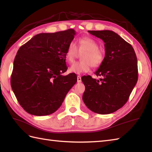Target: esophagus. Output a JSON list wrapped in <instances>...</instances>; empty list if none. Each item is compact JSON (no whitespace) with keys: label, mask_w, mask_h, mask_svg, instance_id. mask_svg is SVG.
<instances>
[{"label":"esophagus","mask_w":152,"mask_h":152,"mask_svg":"<svg viewBox=\"0 0 152 152\" xmlns=\"http://www.w3.org/2000/svg\"><path fill=\"white\" fill-rule=\"evenodd\" d=\"M77 82H78V83H80L82 82V78H81V76H77Z\"/></svg>","instance_id":"1"}]
</instances>
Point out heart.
<instances>
[{
	"mask_svg": "<svg viewBox=\"0 0 152 152\" xmlns=\"http://www.w3.org/2000/svg\"><path fill=\"white\" fill-rule=\"evenodd\" d=\"M97 42L90 37H83L78 40V48L77 49L75 43L71 42L68 46L65 54L66 60L69 63H72L78 56V51L83 52L82 56V61L72 64L69 68V71L74 74H82L88 72L91 66L97 68L102 64L104 56L102 51L99 49Z\"/></svg>",
	"mask_w": 152,
	"mask_h": 152,
	"instance_id": "1",
	"label": "heart"
}]
</instances>
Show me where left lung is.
<instances>
[{"mask_svg": "<svg viewBox=\"0 0 152 152\" xmlns=\"http://www.w3.org/2000/svg\"><path fill=\"white\" fill-rule=\"evenodd\" d=\"M104 41L105 57L95 72L100 80L83 76L86 89L82 99L90 110L108 114L121 108L138 80L137 58L130 44L114 31H88Z\"/></svg>", "mask_w": 152, "mask_h": 152, "instance_id": "8db88e82", "label": "left lung"}]
</instances>
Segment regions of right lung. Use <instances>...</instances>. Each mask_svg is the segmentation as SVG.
<instances>
[{"label": "right lung", "instance_id": "right-lung-1", "mask_svg": "<svg viewBox=\"0 0 152 152\" xmlns=\"http://www.w3.org/2000/svg\"><path fill=\"white\" fill-rule=\"evenodd\" d=\"M76 32L72 28L40 33L23 45L14 61L11 86L19 104L28 114L47 115L62 104L77 82L67 70L65 54Z\"/></svg>", "mask_w": 152, "mask_h": 152}]
</instances>
